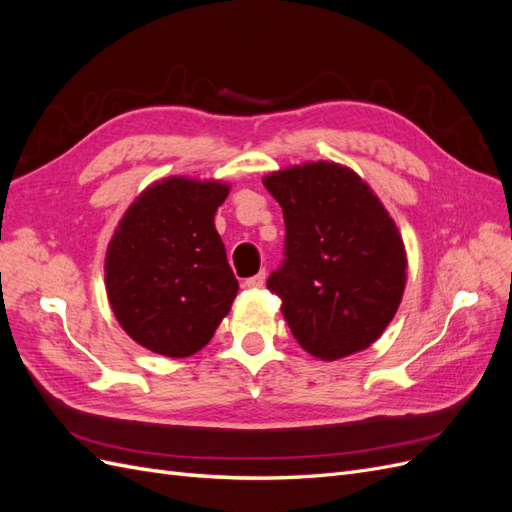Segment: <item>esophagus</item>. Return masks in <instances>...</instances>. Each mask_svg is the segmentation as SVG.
Returning <instances> with one entry per match:
<instances>
[{"instance_id": "esophagus-1", "label": "esophagus", "mask_w": 512, "mask_h": 512, "mask_svg": "<svg viewBox=\"0 0 512 512\" xmlns=\"http://www.w3.org/2000/svg\"><path fill=\"white\" fill-rule=\"evenodd\" d=\"M265 280H267V273L260 271V273L252 275V277H247V280L243 282V286H247V288H260L262 284H265Z\"/></svg>"}]
</instances>
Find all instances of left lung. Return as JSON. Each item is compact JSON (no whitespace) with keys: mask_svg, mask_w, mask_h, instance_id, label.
Instances as JSON below:
<instances>
[{"mask_svg":"<svg viewBox=\"0 0 512 512\" xmlns=\"http://www.w3.org/2000/svg\"><path fill=\"white\" fill-rule=\"evenodd\" d=\"M286 224L267 280L303 350L322 361L365 350L389 327L406 286V252L378 196L350 168L307 162L262 179Z\"/></svg>","mask_w":512,"mask_h":512,"instance_id":"1","label":"left lung"}]
</instances>
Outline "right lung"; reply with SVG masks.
<instances>
[{
	"mask_svg": "<svg viewBox=\"0 0 512 512\" xmlns=\"http://www.w3.org/2000/svg\"><path fill=\"white\" fill-rule=\"evenodd\" d=\"M226 196L220 181L164 179L134 200L108 243V301L123 331L151 352H198L237 297L213 224Z\"/></svg>",
	"mask_w": 512,
	"mask_h": 512,
	"instance_id": "1",
	"label": "right lung"
}]
</instances>
